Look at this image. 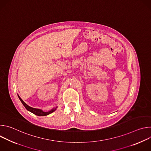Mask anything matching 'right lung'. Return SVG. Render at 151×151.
<instances>
[{"label": "right lung", "mask_w": 151, "mask_h": 151, "mask_svg": "<svg viewBox=\"0 0 151 151\" xmlns=\"http://www.w3.org/2000/svg\"><path fill=\"white\" fill-rule=\"evenodd\" d=\"M18 97L19 98V99L20 100L21 102L22 103V104H23V106L25 107V108L29 112L33 113V114L36 115H37V116H47L52 112H54L57 108V106L55 107H54V108H52V109H51L50 111H47V112H45L44 111H42V109H36V108H34V107H30L29 106V105H27L22 99H21L20 98V97L18 95Z\"/></svg>", "instance_id": "1"}]
</instances>
